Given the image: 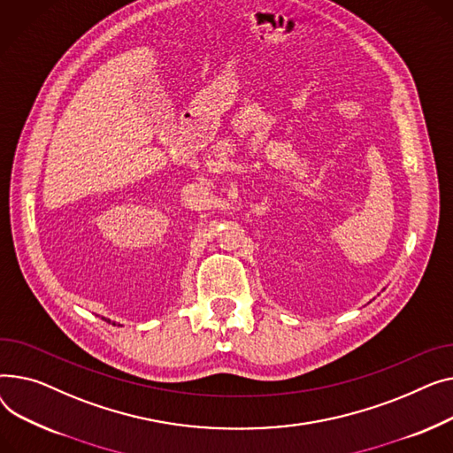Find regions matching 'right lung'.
Returning a JSON list of instances; mask_svg holds the SVG:
<instances>
[{
    "label": "right lung",
    "instance_id": "1",
    "mask_svg": "<svg viewBox=\"0 0 453 453\" xmlns=\"http://www.w3.org/2000/svg\"><path fill=\"white\" fill-rule=\"evenodd\" d=\"M102 320H108V322H111V320H110V318H102ZM113 326H117V322H113Z\"/></svg>",
    "mask_w": 453,
    "mask_h": 453
}]
</instances>
